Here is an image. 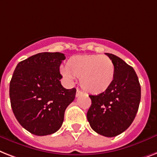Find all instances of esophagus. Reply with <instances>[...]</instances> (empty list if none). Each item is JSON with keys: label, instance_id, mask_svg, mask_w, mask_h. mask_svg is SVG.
Returning <instances> with one entry per match:
<instances>
[{"label": "esophagus", "instance_id": "34e87169", "mask_svg": "<svg viewBox=\"0 0 157 157\" xmlns=\"http://www.w3.org/2000/svg\"><path fill=\"white\" fill-rule=\"evenodd\" d=\"M83 94V93L81 91H80V90H76V98H77V97H79V96H81V95H82Z\"/></svg>", "mask_w": 157, "mask_h": 157}]
</instances>
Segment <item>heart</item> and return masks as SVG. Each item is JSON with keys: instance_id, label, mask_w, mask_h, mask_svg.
<instances>
[{"instance_id": "1", "label": "heart", "mask_w": 157, "mask_h": 157, "mask_svg": "<svg viewBox=\"0 0 157 157\" xmlns=\"http://www.w3.org/2000/svg\"><path fill=\"white\" fill-rule=\"evenodd\" d=\"M62 73L68 79L79 77L83 90L91 94H99L112 85L115 66L111 59L106 56L77 55L68 59Z\"/></svg>"}]
</instances>
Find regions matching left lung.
<instances>
[{
    "instance_id": "1",
    "label": "left lung",
    "mask_w": 157,
    "mask_h": 157,
    "mask_svg": "<svg viewBox=\"0 0 157 157\" xmlns=\"http://www.w3.org/2000/svg\"><path fill=\"white\" fill-rule=\"evenodd\" d=\"M105 54L115 66L114 81L105 92L90 95L92 104L87 119L94 132L105 137H114L125 132L136 118L141 88L133 67L114 55Z\"/></svg>"
}]
</instances>
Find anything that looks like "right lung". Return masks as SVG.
I'll return each mask as SVG.
<instances>
[{"instance_id":"obj_1","label":"right lung","mask_w":157,"mask_h":157,"mask_svg":"<svg viewBox=\"0 0 157 157\" xmlns=\"http://www.w3.org/2000/svg\"><path fill=\"white\" fill-rule=\"evenodd\" d=\"M63 53L42 52L19 62L10 84V98L17 120L35 136H48L61 127L66 108L76 90L62 86L59 66Z\"/></svg>"}]
</instances>
